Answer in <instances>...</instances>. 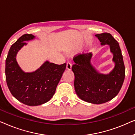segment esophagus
Masks as SVG:
<instances>
[{"instance_id":"obj_1","label":"esophagus","mask_w":135,"mask_h":135,"mask_svg":"<svg viewBox=\"0 0 135 135\" xmlns=\"http://www.w3.org/2000/svg\"><path fill=\"white\" fill-rule=\"evenodd\" d=\"M72 68V64L70 61H68L67 62V65H66V69L68 70H71Z\"/></svg>"}]
</instances>
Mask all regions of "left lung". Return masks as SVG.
I'll use <instances>...</instances> for the list:
<instances>
[{
  "mask_svg": "<svg viewBox=\"0 0 135 135\" xmlns=\"http://www.w3.org/2000/svg\"><path fill=\"white\" fill-rule=\"evenodd\" d=\"M101 45H109L115 67L109 74H103L90 63L92 54L82 53L74 57L72 67L74 74V87L81 99L93 104H102L117 95L125 76V68L119 43L109 33L96 34Z\"/></svg>",
  "mask_w": 135,
  "mask_h": 135,
  "instance_id": "obj_1",
  "label": "left lung"
}]
</instances>
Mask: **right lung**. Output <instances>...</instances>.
I'll return each instance as SVG.
<instances>
[{"label":"right lung","mask_w":135,"mask_h":135,"mask_svg":"<svg viewBox=\"0 0 135 135\" xmlns=\"http://www.w3.org/2000/svg\"><path fill=\"white\" fill-rule=\"evenodd\" d=\"M35 37L26 34L11 46L5 61L7 86L16 99L27 106H38L47 103L56 91V86L66 68V63L56 64L46 61L37 71L25 73L16 62V55L25 41Z\"/></svg>","instance_id":"obj_1"}]
</instances>
